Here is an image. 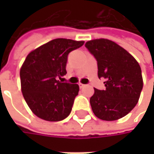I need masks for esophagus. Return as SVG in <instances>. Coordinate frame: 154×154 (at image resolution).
I'll use <instances>...</instances> for the list:
<instances>
[{"mask_svg":"<svg viewBox=\"0 0 154 154\" xmlns=\"http://www.w3.org/2000/svg\"><path fill=\"white\" fill-rule=\"evenodd\" d=\"M78 85H79V87H80V88H84V87H85V86H86V85H84V84H82V83H79V84H78Z\"/></svg>","mask_w":154,"mask_h":154,"instance_id":"obj_1","label":"esophagus"}]
</instances>
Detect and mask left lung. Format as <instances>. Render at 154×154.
I'll return each instance as SVG.
<instances>
[{
	"instance_id": "8db88e82",
	"label": "left lung",
	"mask_w": 154,
	"mask_h": 154,
	"mask_svg": "<svg viewBox=\"0 0 154 154\" xmlns=\"http://www.w3.org/2000/svg\"><path fill=\"white\" fill-rule=\"evenodd\" d=\"M85 47L97 61L98 77L104 78V90L94 88L90 104L103 120H116L137 105L143 89L142 70L136 59L125 49L107 39L88 41Z\"/></svg>"
}]
</instances>
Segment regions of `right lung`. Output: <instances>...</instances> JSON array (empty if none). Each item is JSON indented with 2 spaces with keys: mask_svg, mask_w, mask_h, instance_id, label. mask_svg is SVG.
Wrapping results in <instances>:
<instances>
[{
  "mask_svg": "<svg viewBox=\"0 0 154 154\" xmlns=\"http://www.w3.org/2000/svg\"><path fill=\"white\" fill-rule=\"evenodd\" d=\"M84 41L57 38L31 51L20 69L21 91L31 110L47 121H60L71 112L78 94L77 84L61 83L68 55Z\"/></svg>",
  "mask_w": 154,
  "mask_h": 154,
  "instance_id": "1",
  "label": "right lung"
}]
</instances>
